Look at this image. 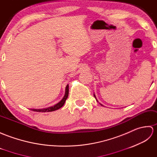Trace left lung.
Wrapping results in <instances>:
<instances>
[{
  "label": "left lung",
  "instance_id": "1",
  "mask_svg": "<svg viewBox=\"0 0 157 157\" xmlns=\"http://www.w3.org/2000/svg\"><path fill=\"white\" fill-rule=\"evenodd\" d=\"M93 95H94V97H95V98L96 99V100H97V102H99V101H97V98H96V96H95V94H93ZM100 104H101V103H100ZM101 105H102V104H101Z\"/></svg>",
  "mask_w": 157,
  "mask_h": 157
}]
</instances>
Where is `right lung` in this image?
Masks as SVG:
<instances>
[{
    "instance_id": "right-lung-1",
    "label": "right lung",
    "mask_w": 157,
    "mask_h": 157,
    "mask_svg": "<svg viewBox=\"0 0 157 157\" xmlns=\"http://www.w3.org/2000/svg\"><path fill=\"white\" fill-rule=\"evenodd\" d=\"M68 85H67L66 86V89H65V94L64 96L62 99L60 101V102H58V103L56 104V105L49 107L47 108H44V109H30L31 110H32L33 111H37V112H50V111H53L55 110H57L58 109H60L62 106L64 105V104L65 103L66 100L68 98Z\"/></svg>"
}]
</instances>
